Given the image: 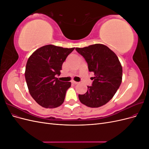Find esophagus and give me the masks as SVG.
Here are the masks:
<instances>
[{"label":"esophagus","mask_w":149,"mask_h":149,"mask_svg":"<svg viewBox=\"0 0 149 149\" xmlns=\"http://www.w3.org/2000/svg\"><path fill=\"white\" fill-rule=\"evenodd\" d=\"M71 83L74 84H78V82H76V81H73V80H72V81H71Z\"/></svg>","instance_id":"1"}]
</instances>
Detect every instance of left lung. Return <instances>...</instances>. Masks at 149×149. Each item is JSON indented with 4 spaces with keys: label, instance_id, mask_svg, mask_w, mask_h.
I'll use <instances>...</instances> for the list:
<instances>
[{
    "label": "left lung",
    "instance_id": "left-lung-1",
    "mask_svg": "<svg viewBox=\"0 0 149 149\" xmlns=\"http://www.w3.org/2000/svg\"><path fill=\"white\" fill-rule=\"evenodd\" d=\"M75 49L87 62L89 71L94 74L91 86H88L85 94L78 95L80 102L90 107L106 104L114 96L122 82L123 68L118 57L102 44Z\"/></svg>",
    "mask_w": 149,
    "mask_h": 149
}]
</instances>
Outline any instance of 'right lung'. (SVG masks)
Instances as JSON below:
<instances>
[{"instance_id":"obj_1","label":"right lung","mask_w":149,"mask_h":149,"mask_svg":"<svg viewBox=\"0 0 149 149\" xmlns=\"http://www.w3.org/2000/svg\"><path fill=\"white\" fill-rule=\"evenodd\" d=\"M74 48L48 45L37 49L27 61L25 77L30 95L39 105L55 108L64 102L70 82L60 81L62 65Z\"/></svg>"}]
</instances>
